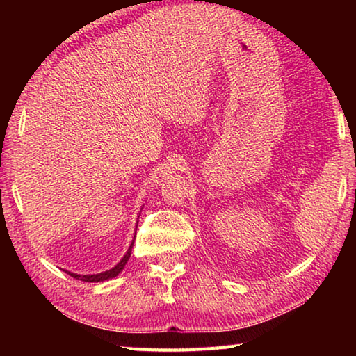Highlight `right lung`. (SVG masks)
<instances>
[{"mask_svg": "<svg viewBox=\"0 0 356 356\" xmlns=\"http://www.w3.org/2000/svg\"><path fill=\"white\" fill-rule=\"evenodd\" d=\"M134 242H135V240H134ZM134 242H131L129 251L125 252V256L122 257V261H120L114 268L108 270V272L99 273V275H75V273H69V275L74 276L75 280H80V281H84V282H99V281H106V280L114 278V276H118L120 272H122L124 267H125V264H127L129 257L131 254V248H134Z\"/></svg>", "mask_w": 356, "mask_h": 356, "instance_id": "right-lung-1", "label": "right lung"}]
</instances>
